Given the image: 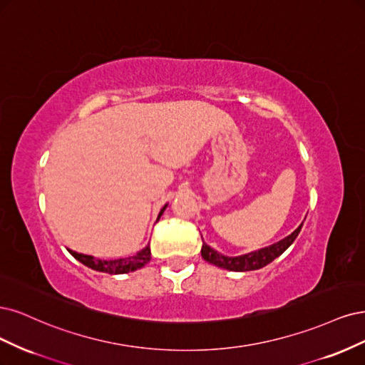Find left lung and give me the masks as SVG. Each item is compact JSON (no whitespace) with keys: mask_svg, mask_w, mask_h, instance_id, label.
Segmentation results:
<instances>
[{"mask_svg":"<svg viewBox=\"0 0 365 365\" xmlns=\"http://www.w3.org/2000/svg\"><path fill=\"white\" fill-rule=\"evenodd\" d=\"M302 226L303 225H300L285 240H282V241H279L273 245H269V247H265V249H261V250L249 253V255L237 256V257L221 255V253L215 252L214 249H210V247L206 242H203L202 256H203V259L206 262L214 264L220 268L230 269V272H250V269H259V268L265 267L267 264L273 262L277 256H280L288 249V247L294 242V240L297 238V235L300 233Z\"/></svg>","mask_w":365,"mask_h":365,"instance_id":"left-lung-1","label":"left lung"}]
</instances>
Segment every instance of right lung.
<instances>
[{
  "instance_id": "obj_1",
  "label": "right lung",
  "mask_w": 365,
  "mask_h": 365,
  "mask_svg": "<svg viewBox=\"0 0 365 365\" xmlns=\"http://www.w3.org/2000/svg\"><path fill=\"white\" fill-rule=\"evenodd\" d=\"M165 207H167V205L162 207L158 220L163 214V210H165ZM68 252L71 253L76 257V259L80 261L83 265L92 268V269H96V272L109 273V274H124V273L135 272V269H138V268H143L151 259L150 245H147L145 249L138 252L133 256L123 257V259H113V261H101V259H96V257H93V256L81 255V253H77V252H73V250H68Z\"/></svg>"
}]
</instances>
